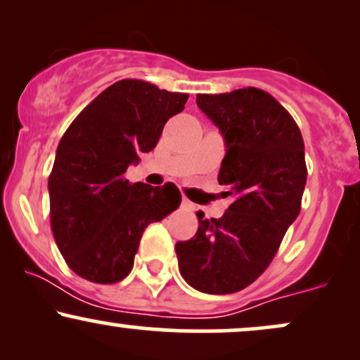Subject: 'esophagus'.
Here are the masks:
<instances>
[{
    "instance_id": "1",
    "label": "esophagus",
    "mask_w": 360,
    "mask_h": 360,
    "mask_svg": "<svg viewBox=\"0 0 360 360\" xmlns=\"http://www.w3.org/2000/svg\"><path fill=\"white\" fill-rule=\"evenodd\" d=\"M181 206H183L184 210H194V205L188 200V198H184V196H183V201H181Z\"/></svg>"
}]
</instances>
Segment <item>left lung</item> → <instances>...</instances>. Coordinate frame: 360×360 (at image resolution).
Segmentation results:
<instances>
[{
    "label": "left lung",
    "instance_id": "left-lung-1",
    "mask_svg": "<svg viewBox=\"0 0 360 360\" xmlns=\"http://www.w3.org/2000/svg\"><path fill=\"white\" fill-rule=\"evenodd\" d=\"M196 103L225 139L218 183L233 201L221 218L198 212L196 235L177 242L176 254L189 286L230 295L267 269L300 214L308 176L304 143L288 110L262 89L198 94Z\"/></svg>",
    "mask_w": 360,
    "mask_h": 360
}]
</instances>
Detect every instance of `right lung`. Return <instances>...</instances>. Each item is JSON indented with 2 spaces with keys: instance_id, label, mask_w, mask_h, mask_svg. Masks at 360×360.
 Here are the masks:
<instances>
[{
  "instance_id": "right-lung-1",
  "label": "right lung",
  "mask_w": 360,
  "mask_h": 360,
  "mask_svg": "<svg viewBox=\"0 0 360 360\" xmlns=\"http://www.w3.org/2000/svg\"><path fill=\"white\" fill-rule=\"evenodd\" d=\"M188 94L122 79L98 94L62 135L49 176L51 226L68 266L91 283L113 284L134 267L148 223L181 203L176 184L128 183L125 172L150 152Z\"/></svg>"
}]
</instances>
